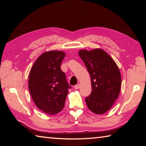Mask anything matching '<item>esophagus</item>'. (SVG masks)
Returning a JSON list of instances; mask_svg holds the SVG:
<instances>
[{
  "instance_id": "obj_1",
  "label": "esophagus",
  "mask_w": 146,
  "mask_h": 146,
  "mask_svg": "<svg viewBox=\"0 0 146 146\" xmlns=\"http://www.w3.org/2000/svg\"><path fill=\"white\" fill-rule=\"evenodd\" d=\"M74 88H75V90H78V89H79V88H80V84H77L74 86Z\"/></svg>"
}]
</instances>
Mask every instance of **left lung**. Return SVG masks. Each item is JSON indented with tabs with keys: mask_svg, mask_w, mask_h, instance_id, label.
I'll list each match as a JSON object with an SVG mask.
<instances>
[{
	"mask_svg": "<svg viewBox=\"0 0 146 146\" xmlns=\"http://www.w3.org/2000/svg\"><path fill=\"white\" fill-rule=\"evenodd\" d=\"M78 55L91 76L92 91L86 98L88 108L96 114L110 110L119 95L121 75L113 58L101 49H84Z\"/></svg>",
	"mask_w": 146,
	"mask_h": 146,
	"instance_id": "1",
	"label": "left lung"
}]
</instances>
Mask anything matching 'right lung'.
<instances>
[{"instance_id": "add662e5", "label": "right lung", "mask_w": 146, "mask_h": 146, "mask_svg": "<svg viewBox=\"0 0 146 146\" xmlns=\"http://www.w3.org/2000/svg\"><path fill=\"white\" fill-rule=\"evenodd\" d=\"M65 53L51 51L42 54L35 62L29 76L28 87L37 108L49 115L62 110L68 90L71 88L61 70Z\"/></svg>"}]
</instances>
